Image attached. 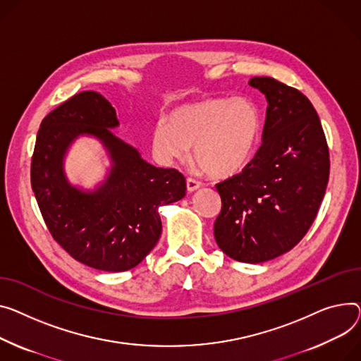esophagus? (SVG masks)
I'll return each mask as SVG.
<instances>
[{
	"label": "esophagus",
	"mask_w": 361,
	"mask_h": 361,
	"mask_svg": "<svg viewBox=\"0 0 361 361\" xmlns=\"http://www.w3.org/2000/svg\"><path fill=\"white\" fill-rule=\"evenodd\" d=\"M200 185H202V183H200L199 180H196V178H191V177H188V178H187V190L190 191V193H191V191L197 190Z\"/></svg>",
	"instance_id": "esophagus-1"
}]
</instances>
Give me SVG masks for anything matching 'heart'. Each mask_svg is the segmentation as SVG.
Instances as JSON below:
<instances>
[{"mask_svg": "<svg viewBox=\"0 0 361 361\" xmlns=\"http://www.w3.org/2000/svg\"><path fill=\"white\" fill-rule=\"evenodd\" d=\"M258 107L243 97H207L174 109L165 125L155 128L152 145L168 161H181L195 151L202 170L214 178H228L252 159L261 137Z\"/></svg>", "mask_w": 361, "mask_h": 361, "instance_id": "b5f03b06", "label": "heart"}]
</instances>
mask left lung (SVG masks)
I'll list each match as a JSON object with an SVG mask.
<instances>
[{"label": "left lung", "mask_w": 361, "mask_h": 361, "mask_svg": "<svg viewBox=\"0 0 361 361\" xmlns=\"http://www.w3.org/2000/svg\"><path fill=\"white\" fill-rule=\"evenodd\" d=\"M269 102L262 142L244 170L216 184L214 239L231 258L262 262L292 250L314 224L329 178L319 116L299 90L254 77Z\"/></svg>", "instance_id": "obj_1"}]
</instances>
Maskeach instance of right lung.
<instances>
[{
  "label": "right lung",
  "mask_w": 361,
  "mask_h": 361,
  "mask_svg": "<svg viewBox=\"0 0 361 361\" xmlns=\"http://www.w3.org/2000/svg\"><path fill=\"white\" fill-rule=\"evenodd\" d=\"M111 104L95 91L75 94L40 123L32 157V188L55 241L77 261L103 271H126L158 243V209L185 196V178L176 168H157L116 137ZM87 133L97 135L115 165L95 192L67 184L61 159L68 143Z\"/></svg>",
  "instance_id": "1"
}]
</instances>
